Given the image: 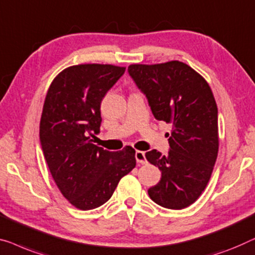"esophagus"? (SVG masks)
Returning a JSON list of instances; mask_svg holds the SVG:
<instances>
[{
  "label": "esophagus",
  "instance_id": "obj_1",
  "mask_svg": "<svg viewBox=\"0 0 255 255\" xmlns=\"http://www.w3.org/2000/svg\"><path fill=\"white\" fill-rule=\"evenodd\" d=\"M134 156H135V160H136V162H138V163H141V164L147 163L145 152H141V150H136Z\"/></svg>",
  "mask_w": 255,
  "mask_h": 255
}]
</instances>
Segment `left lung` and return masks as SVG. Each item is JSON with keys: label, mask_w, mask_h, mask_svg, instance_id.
I'll list each match as a JSON object with an SVG mask.
<instances>
[{"label": "left lung", "mask_w": 255, "mask_h": 255, "mask_svg": "<svg viewBox=\"0 0 255 255\" xmlns=\"http://www.w3.org/2000/svg\"><path fill=\"white\" fill-rule=\"evenodd\" d=\"M128 72L146 95L153 115L172 124L167 155L156 149L146 158L162 173L148 190L155 204L183 209L200 197L212 176L219 150L217 106L207 82L179 61L132 64Z\"/></svg>", "instance_id": "left-lung-1"}]
</instances>
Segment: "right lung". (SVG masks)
<instances>
[{"label":"right lung","instance_id":"1","mask_svg":"<svg viewBox=\"0 0 255 255\" xmlns=\"http://www.w3.org/2000/svg\"><path fill=\"white\" fill-rule=\"evenodd\" d=\"M125 68L80 64L51 83L40 121V143L51 176L70 204L82 210L102 206L121 178L135 167V150L110 152L92 141L100 133V106Z\"/></svg>","mask_w":255,"mask_h":255}]
</instances>
